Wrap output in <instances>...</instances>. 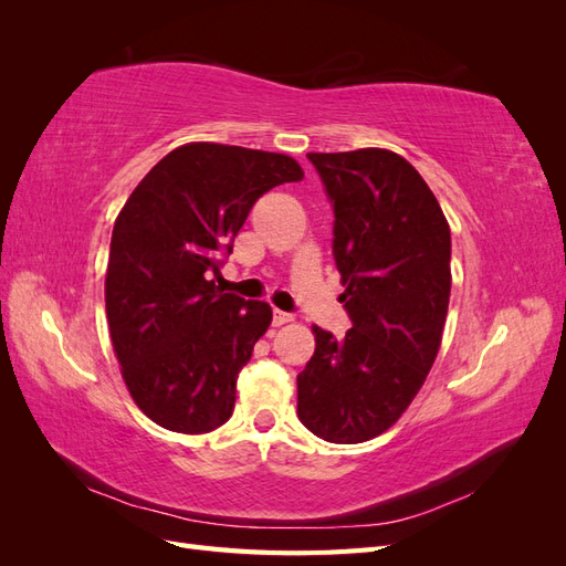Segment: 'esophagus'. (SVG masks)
Segmentation results:
<instances>
[{
    "label": "esophagus",
    "instance_id": "34e87169",
    "mask_svg": "<svg viewBox=\"0 0 566 566\" xmlns=\"http://www.w3.org/2000/svg\"><path fill=\"white\" fill-rule=\"evenodd\" d=\"M293 321V314H285V312H273V325H276V328H281V325H285V323H290Z\"/></svg>",
    "mask_w": 566,
    "mask_h": 566
}]
</instances>
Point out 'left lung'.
Segmentation results:
<instances>
[{
    "label": "left lung",
    "mask_w": 566,
    "mask_h": 566,
    "mask_svg": "<svg viewBox=\"0 0 566 566\" xmlns=\"http://www.w3.org/2000/svg\"><path fill=\"white\" fill-rule=\"evenodd\" d=\"M335 210L333 254L352 328L314 325L297 375V416L333 443L387 432L416 399L441 347L451 297V229L399 153H310Z\"/></svg>",
    "instance_id": "obj_1"
}]
</instances>
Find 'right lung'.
<instances>
[{
  "label": "right lung",
  "mask_w": 566,
  "mask_h": 566,
  "mask_svg": "<svg viewBox=\"0 0 566 566\" xmlns=\"http://www.w3.org/2000/svg\"><path fill=\"white\" fill-rule=\"evenodd\" d=\"M302 177L283 153L191 142L169 150L119 210L106 269L113 352L134 403L165 430L202 434L231 418L238 373L273 314L208 276L256 198Z\"/></svg>",
  "instance_id": "add662e5"
}]
</instances>
